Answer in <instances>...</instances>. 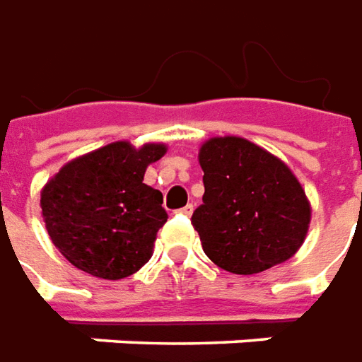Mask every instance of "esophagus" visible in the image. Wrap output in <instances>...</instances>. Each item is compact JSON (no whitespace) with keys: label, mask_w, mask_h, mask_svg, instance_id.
Returning a JSON list of instances; mask_svg holds the SVG:
<instances>
[{"label":"esophagus","mask_w":362,"mask_h":362,"mask_svg":"<svg viewBox=\"0 0 362 362\" xmlns=\"http://www.w3.org/2000/svg\"><path fill=\"white\" fill-rule=\"evenodd\" d=\"M181 216H191L193 214V204H187V206H183V209H179L177 210Z\"/></svg>","instance_id":"obj_1"}]
</instances>
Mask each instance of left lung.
Returning a JSON list of instances; mask_svg holds the SVG:
<instances>
[{"mask_svg": "<svg viewBox=\"0 0 362 362\" xmlns=\"http://www.w3.org/2000/svg\"><path fill=\"white\" fill-rule=\"evenodd\" d=\"M202 204L191 224L218 267L253 275L298 250L310 204L298 179L275 156L243 138H212L201 148Z\"/></svg>", "mask_w": 362, "mask_h": 362, "instance_id": "8db88e82", "label": "left lung"}]
</instances>
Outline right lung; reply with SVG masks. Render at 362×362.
Returning a JSON list of instances; mask_svg holds the SVG:
<instances>
[{"label":"right lung","instance_id":"add662e5","mask_svg":"<svg viewBox=\"0 0 362 362\" xmlns=\"http://www.w3.org/2000/svg\"><path fill=\"white\" fill-rule=\"evenodd\" d=\"M165 146L134 150L115 142L70 161L40 194L46 230L74 267L99 279H124L152 257L165 222L163 194L144 183Z\"/></svg>","mask_w":362,"mask_h":362}]
</instances>
